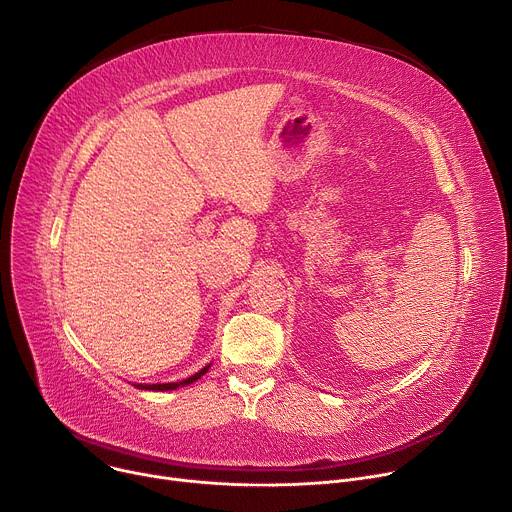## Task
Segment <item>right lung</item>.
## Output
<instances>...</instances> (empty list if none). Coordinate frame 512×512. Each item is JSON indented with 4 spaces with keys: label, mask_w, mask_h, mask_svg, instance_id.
I'll return each mask as SVG.
<instances>
[{
    "label": "right lung",
    "mask_w": 512,
    "mask_h": 512,
    "mask_svg": "<svg viewBox=\"0 0 512 512\" xmlns=\"http://www.w3.org/2000/svg\"><path fill=\"white\" fill-rule=\"evenodd\" d=\"M206 371H208V367H204L202 371H198L196 375H192V377H188L186 381H180V383H164V385H137V387H139V389H150V391H172V389H178V387H182V385H190V383L198 381Z\"/></svg>",
    "instance_id": "right-lung-1"
}]
</instances>
